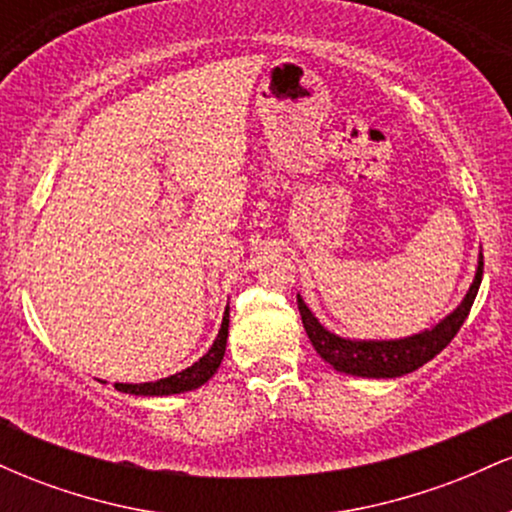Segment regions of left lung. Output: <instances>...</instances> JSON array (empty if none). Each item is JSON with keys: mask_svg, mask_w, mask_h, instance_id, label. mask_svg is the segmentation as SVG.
<instances>
[{"mask_svg": "<svg viewBox=\"0 0 512 512\" xmlns=\"http://www.w3.org/2000/svg\"><path fill=\"white\" fill-rule=\"evenodd\" d=\"M481 274H484V257H479L477 276H474L464 301L445 320H440L431 330L411 334L404 339H390V342H354V339H342L327 332L317 322V317L310 313L301 296H298V310H301L303 327L315 351L334 370L358 375V378H399V375H407L431 361L433 356H438L452 342V337L460 332L462 322L467 320L474 298H477Z\"/></svg>", "mask_w": 512, "mask_h": 512, "instance_id": "1", "label": "left lung"}]
</instances>
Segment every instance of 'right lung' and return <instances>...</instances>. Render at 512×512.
Masks as SVG:
<instances>
[{
    "instance_id": "1",
    "label": "right lung",
    "mask_w": 512,
    "mask_h": 512,
    "mask_svg": "<svg viewBox=\"0 0 512 512\" xmlns=\"http://www.w3.org/2000/svg\"><path fill=\"white\" fill-rule=\"evenodd\" d=\"M226 339H228V308L223 313V322L216 342L211 344V349L199 358L197 363H192L190 368H185L182 373L170 375V378L156 380V383H115V390L127 392V395H144V397H163V395H178V392H190L195 387L204 385L211 375L216 373L223 361V354H226Z\"/></svg>"
}]
</instances>
